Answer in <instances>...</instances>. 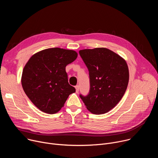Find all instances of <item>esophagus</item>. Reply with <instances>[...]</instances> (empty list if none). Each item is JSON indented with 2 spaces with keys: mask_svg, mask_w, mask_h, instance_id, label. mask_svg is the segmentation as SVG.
<instances>
[{
  "mask_svg": "<svg viewBox=\"0 0 158 158\" xmlns=\"http://www.w3.org/2000/svg\"><path fill=\"white\" fill-rule=\"evenodd\" d=\"M75 87H76V93H78L79 91V86L78 85H77Z\"/></svg>",
  "mask_w": 158,
  "mask_h": 158,
  "instance_id": "obj_1",
  "label": "esophagus"
}]
</instances>
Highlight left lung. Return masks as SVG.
I'll use <instances>...</instances> for the list:
<instances>
[{
	"mask_svg": "<svg viewBox=\"0 0 158 158\" xmlns=\"http://www.w3.org/2000/svg\"><path fill=\"white\" fill-rule=\"evenodd\" d=\"M89 71L90 89L87 95H79L87 109L102 114L114 108L124 96L129 82L126 61L106 48L79 51Z\"/></svg>",
	"mask_w": 158,
	"mask_h": 158,
	"instance_id": "1",
	"label": "left lung"
}]
</instances>
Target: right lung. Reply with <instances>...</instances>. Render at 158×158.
<instances>
[{"mask_svg": "<svg viewBox=\"0 0 158 158\" xmlns=\"http://www.w3.org/2000/svg\"><path fill=\"white\" fill-rule=\"evenodd\" d=\"M72 50L51 48L33 55L22 72V85L31 102L40 110L55 114L76 89L68 82L65 67L76 60Z\"/></svg>", "mask_w": 158, "mask_h": 158, "instance_id": "add662e5", "label": "right lung"}]
</instances>
